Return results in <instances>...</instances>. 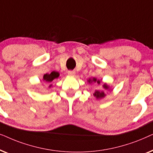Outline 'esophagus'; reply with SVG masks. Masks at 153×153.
Wrapping results in <instances>:
<instances>
[{"label":"esophagus","mask_w":153,"mask_h":153,"mask_svg":"<svg viewBox=\"0 0 153 153\" xmlns=\"http://www.w3.org/2000/svg\"><path fill=\"white\" fill-rule=\"evenodd\" d=\"M68 74L69 75H70V76H74V75L75 74V71L70 70V71H68Z\"/></svg>","instance_id":"34e87169"}]
</instances>
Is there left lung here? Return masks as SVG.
<instances>
[{"instance_id":"obj_1","label":"left lung","mask_w":153,"mask_h":153,"mask_svg":"<svg viewBox=\"0 0 153 153\" xmlns=\"http://www.w3.org/2000/svg\"><path fill=\"white\" fill-rule=\"evenodd\" d=\"M88 81L89 83H91V82H92V81H93V82H95V83L96 82V83H97L98 84H100V83H101L102 80L101 81L97 80V79L93 78V79H89V80H88ZM102 86H103L104 89L106 90V91H109V90H110L109 89V86H108V85L106 84V83H104ZM93 95L96 97V99L100 100V99H102V98H103V97H105L106 94L104 93V92L103 91H95V93H94V94H93Z\"/></svg>"}]
</instances>
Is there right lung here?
Here are the masks:
<instances>
[{
    "label": "right lung",
    "mask_w": 153,
    "mask_h": 153,
    "mask_svg": "<svg viewBox=\"0 0 153 153\" xmlns=\"http://www.w3.org/2000/svg\"><path fill=\"white\" fill-rule=\"evenodd\" d=\"M59 73L58 72H55V71H53V72H51V74H45L43 76V81H45V82L51 83L53 81L54 79H58V76H59ZM51 87V84L49 85V88Z\"/></svg>",
    "instance_id": "1"
}]
</instances>
